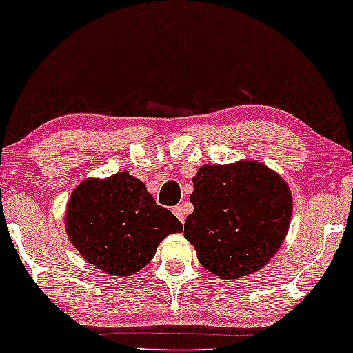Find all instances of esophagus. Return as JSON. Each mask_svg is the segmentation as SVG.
I'll return each mask as SVG.
<instances>
[{
    "label": "esophagus",
    "instance_id": "1",
    "mask_svg": "<svg viewBox=\"0 0 353 353\" xmlns=\"http://www.w3.org/2000/svg\"><path fill=\"white\" fill-rule=\"evenodd\" d=\"M172 214H174V215L177 216V220H179V221L183 223V220H185V215H187L185 207H183V205H177V207H174V209H172Z\"/></svg>",
    "mask_w": 353,
    "mask_h": 353
}]
</instances>
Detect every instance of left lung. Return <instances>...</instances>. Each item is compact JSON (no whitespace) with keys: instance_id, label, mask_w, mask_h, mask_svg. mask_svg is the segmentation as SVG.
<instances>
[{"instance_id":"obj_1","label":"left lung","mask_w":353,"mask_h":353,"mask_svg":"<svg viewBox=\"0 0 353 353\" xmlns=\"http://www.w3.org/2000/svg\"><path fill=\"white\" fill-rule=\"evenodd\" d=\"M183 236L205 270L225 279L251 275L275 256L292 216L281 176L253 160L204 165L193 177Z\"/></svg>"}]
</instances>
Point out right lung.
<instances>
[{"label":"right lung","mask_w":353,"mask_h":353,"mask_svg":"<svg viewBox=\"0 0 353 353\" xmlns=\"http://www.w3.org/2000/svg\"><path fill=\"white\" fill-rule=\"evenodd\" d=\"M65 229L89 264L111 276H130L149 264L161 240L183 226L155 204L139 179L122 171L86 179L72 192Z\"/></svg>","instance_id":"add662e5"}]
</instances>
